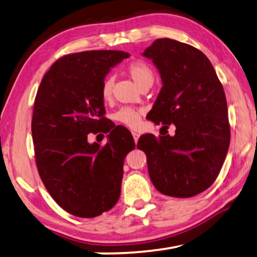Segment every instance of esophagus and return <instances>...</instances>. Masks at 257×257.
<instances>
[{
    "label": "esophagus",
    "instance_id": "1",
    "mask_svg": "<svg viewBox=\"0 0 257 257\" xmlns=\"http://www.w3.org/2000/svg\"><path fill=\"white\" fill-rule=\"evenodd\" d=\"M139 136H141V135H139L138 133H136V132H133V137H134V141H135V143H137V142H138Z\"/></svg>",
    "mask_w": 257,
    "mask_h": 257
}]
</instances>
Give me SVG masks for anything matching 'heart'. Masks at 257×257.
Returning <instances> with one entry per match:
<instances>
[{"instance_id": "b5f03b06", "label": "heart", "mask_w": 257, "mask_h": 257, "mask_svg": "<svg viewBox=\"0 0 257 257\" xmlns=\"http://www.w3.org/2000/svg\"><path fill=\"white\" fill-rule=\"evenodd\" d=\"M127 73L141 89L153 85L155 79L152 68L143 61H135L130 63L127 67ZM113 85H114V78L112 76L104 78L101 86V95L104 101L111 98ZM113 119L127 127L137 128L141 123V112L134 107L123 106L113 114Z\"/></svg>"}]
</instances>
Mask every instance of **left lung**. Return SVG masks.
I'll list each match as a JSON object with an SVG mask.
<instances>
[{
  "label": "left lung",
  "mask_w": 257,
  "mask_h": 257,
  "mask_svg": "<svg viewBox=\"0 0 257 257\" xmlns=\"http://www.w3.org/2000/svg\"><path fill=\"white\" fill-rule=\"evenodd\" d=\"M159 70L162 88L149 113L155 123L176 125L173 136L146 134L144 151L160 193L186 198L206 190L222 168L230 144L223 87L206 55L194 46L160 38L143 52Z\"/></svg>",
  "instance_id": "8db88e82"
}]
</instances>
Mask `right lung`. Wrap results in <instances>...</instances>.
<instances>
[{
  "label": "right lung",
  "mask_w": 257,
  "mask_h": 257,
  "mask_svg": "<svg viewBox=\"0 0 257 257\" xmlns=\"http://www.w3.org/2000/svg\"><path fill=\"white\" fill-rule=\"evenodd\" d=\"M130 54L123 51H86L59 59L45 73L34 104L32 134L43 184L70 214L101 215L120 197L125 155L132 137L114 128L107 144L89 145L86 135L107 132L101 86L111 68ZM128 134V133H127Z\"/></svg>",
  "instance_id": "obj_1"
}]
</instances>
